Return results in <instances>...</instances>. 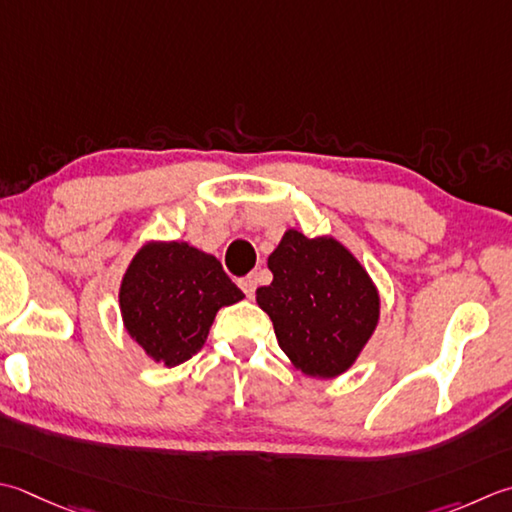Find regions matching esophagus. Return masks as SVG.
Returning <instances> with one entry per match:
<instances>
[{"instance_id":"1","label":"esophagus","mask_w":512,"mask_h":512,"mask_svg":"<svg viewBox=\"0 0 512 512\" xmlns=\"http://www.w3.org/2000/svg\"><path fill=\"white\" fill-rule=\"evenodd\" d=\"M239 288L244 290V295H246L248 299H253V297H255V288H257V277H255V275L242 277V279H239Z\"/></svg>"}]
</instances>
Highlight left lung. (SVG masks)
<instances>
[{
  "label": "left lung",
  "mask_w": 512,
  "mask_h": 512,
  "mask_svg": "<svg viewBox=\"0 0 512 512\" xmlns=\"http://www.w3.org/2000/svg\"><path fill=\"white\" fill-rule=\"evenodd\" d=\"M270 286L257 304L273 322L279 348L308 377L335 379L353 368L379 324V290L339 242L288 228L268 255Z\"/></svg>",
  "instance_id": "obj_1"
}]
</instances>
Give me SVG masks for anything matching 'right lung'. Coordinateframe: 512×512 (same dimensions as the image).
Listing matches in <instances>:
<instances>
[{
  "instance_id": "right-lung-1",
  "label": "right lung",
  "mask_w": 512,
  "mask_h": 512,
  "mask_svg": "<svg viewBox=\"0 0 512 512\" xmlns=\"http://www.w3.org/2000/svg\"><path fill=\"white\" fill-rule=\"evenodd\" d=\"M242 299L219 259L188 242L150 239L130 259L119 284L126 333L168 368L199 353L217 310Z\"/></svg>"
}]
</instances>
